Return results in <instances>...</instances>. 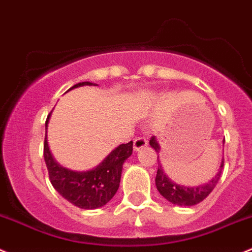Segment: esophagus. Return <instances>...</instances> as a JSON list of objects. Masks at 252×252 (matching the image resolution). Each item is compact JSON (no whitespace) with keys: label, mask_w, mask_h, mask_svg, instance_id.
I'll list each match as a JSON object with an SVG mask.
<instances>
[{"label":"esophagus","mask_w":252,"mask_h":252,"mask_svg":"<svg viewBox=\"0 0 252 252\" xmlns=\"http://www.w3.org/2000/svg\"><path fill=\"white\" fill-rule=\"evenodd\" d=\"M146 145H148V140H146V138H144V136H138V138L134 140V150L135 151H139L140 149L145 148Z\"/></svg>","instance_id":"1"}]
</instances>
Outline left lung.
<instances>
[{
  "label": "left lung",
  "mask_w": 252,
  "mask_h": 252,
  "mask_svg": "<svg viewBox=\"0 0 252 252\" xmlns=\"http://www.w3.org/2000/svg\"><path fill=\"white\" fill-rule=\"evenodd\" d=\"M150 145L151 148L155 149L156 153L158 154L160 151V145L156 141L155 136H151L150 139ZM158 173H156L155 177V183L158 191L160 192V194L162 197H165L168 202L173 204H177V206H196V204L201 203L202 201L207 198L209 196L212 191L214 189L216 185L218 183L219 178H220L221 168L224 166V158H221L220 167H219L218 173L212 178L209 182L204 183L201 186H194V187H187V186H181L175 183L173 181H171L170 178L166 176V173L163 172L162 167H161V163L158 161Z\"/></svg>",
  "instance_id": "1"
}]
</instances>
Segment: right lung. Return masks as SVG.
Returning <instances> with one entry per match:
<instances>
[{"instance_id": "1", "label": "right lung", "mask_w": 252, "mask_h": 252, "mask_svg": "<svg viewBox=\"0 0 252 252\" xmlns=\"http://www.w3.org/2000/svg\"><path fill=\"white\" fill-rule=\"evenodd\" d=\"M86 85L91 86L94 84L79 82L70 90ZM50 114L46 118L45 129L48 128ZM131 153H133V141L122 144L117 146L94 170L77 172L59 165L49 150L46 134L44 140V160L51 185L70 203L82 209L99 208L113 198L119 188L123 163L131 155Z\"/></svg>"}]
</instances>
